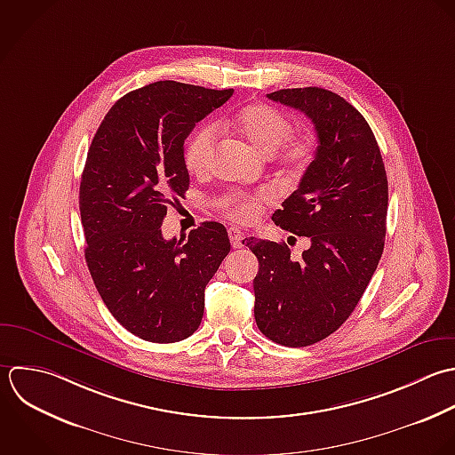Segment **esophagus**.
Wrapping results in <instances>:
<instances>
[{
	"mask_svg": "<svg viewBox=\"0 0 455 455\" xmlns=\"http://www.w3.org/2000/svg\"><path fill=\"white\" fill-rule=\"evenodd\" d=\"M228 237H230V243H232V248H241L243 246V232L235 227H230L228 228Z\"/></svg>",
	"mask_w": 455,
	"mask_h": 455,
	"instance_id": "34e87169",
	"label": "esophagus"
}]
</instances>
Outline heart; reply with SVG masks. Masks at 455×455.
Returning <instances> with one entry per match:
<instances>
[{
	"instance_id": "heart-1",
	"label": "heart",
	"mask_w": 455,
	"mask_h": 455,
	"mask_svg": "<svg viewBox=\"0 0 455 455\" xmlns=\"http://www.w3.org/2000/svg\"><path fill=\"white\" fill-rule=\"evenodd\" d=\"M234 127L253 148L266 156L276 154L278 161L291 170H303L315 157V136L312 132L292 136L291 118L275 106L251 104L243 108L234 118ZM216 140L218 129L211 122L193 131L184 145V163L189 172L204 173L209 170ZM269 200L271 195L266 191L257 195L232 191L221 198V209L237 221H251Z\"/></svg>"
}]
</instances>
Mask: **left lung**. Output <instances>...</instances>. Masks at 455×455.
<instances>
[{
    "label": "left lung",
    "mask_w": 455,
    "mask_h": 455,
    "mask_svg": "<svg viewBox=\"0 0 455 455\" xmlns=\"http://www.w3.org/2000/svg\"><path fill=\"white\" fill-rule=\"evenodd\" d=\"M267 97L315 125V157L273 214L283 230L308 237L310 248L294 259L285 243H243L259 259V330L276 344L305 347L337 331L362 299L385 248L388 180L371 125L344 97L317 86Z\"/></svg>",
    "instance_id": "1"
}]
</instances>
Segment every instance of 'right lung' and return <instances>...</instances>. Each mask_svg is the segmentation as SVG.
Segmentation results:
<instances>
[{"mask_svg":"<svg viewBox=\"0 0 455 455\" xmlns=\"http://www.w3.org/2000/svg\"><path fill=\"white\" fill-rule=\"evenodd\" d=\"M232 93L157 81L118 99L92 140L79 186L86 266L111 315L143 340L172 344L198 330L205 285L230 251L221 223L179 241L161 225L189 188L184 140Z\"/></svg>","mask_w":455,"mask_h":455,"instance_id":"obj_1","label":"right lung"}]
</instances>
